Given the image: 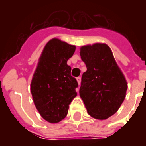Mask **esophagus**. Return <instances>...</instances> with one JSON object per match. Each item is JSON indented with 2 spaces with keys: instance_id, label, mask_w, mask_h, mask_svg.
Returning <instances> with one entry per match:
<instances>
[{
  "instance_id": "obj_1",
  "label": "esophagus",
  "mask_w": 146,
  "mask_h": 146,
  "mask_svg": "<svg viewBox=\"0 0 146 146\" xmlns=\"http://www.w3.org/2000/svg\"><path fill=\"white\" fill-rule=\"evenodd\" d=\"M76 80H77V82H78V84H79V85H80V82H81V78H80V77H77V78H76Z\"/></svg>"
}]
</instances>
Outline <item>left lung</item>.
<instances>
[{"mask_svg":"<svg viewBox=\"0 0 146 146\" xmlns=\"http://www.w3.org/2000/svg\"><path fill=\"white\" fill-rule=\"evenodd\" d=\"M80 57L87 71L82 75L80 95L90 116L107 119L116 113L125 98V77L105 44L83 46Z\"/></svg>","mask_w":146,"mask_h":146,"instance_id":"obj_1","label":"left lung"}]
</instances>
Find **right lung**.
<instances>
[{
	"instance_id": "right-lung-1",
	"label": "right lung",
	"mask_w": 146,
	"mask_h": 146,
	"mask_svg": "<svg viewBox=\"0 0 146 146\" xmlns=\"http://www.w3.org/2000/svg\"><path fill=\"white\" fill-rule=\"evenodd\" d=\"M75 50L73 45L52 39L45 45L33 74L30 85L33 102L40 116L49 123L63 119L76 96L78 83L67 65Z\"/></svg>"
}]
</instances>
